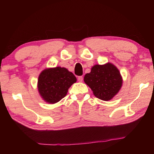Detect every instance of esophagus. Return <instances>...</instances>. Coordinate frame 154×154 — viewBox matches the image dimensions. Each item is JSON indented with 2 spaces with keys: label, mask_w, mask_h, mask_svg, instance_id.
<instances>
[{
  "label": "esophagus",
  "mask_w": 154,
  "mask_h": 154,
  "mask_svg": "<svg viewBox=\"0 0 154 154\" xmlns=\"http://www.w3.org/2000/svg\"><path fill=\"white\" fill-rule=\"evenodd\" d=\"M83 79V76H79V77H78V78H77V80L79 81V82H82Z\"/></svg>",
  "instance_id": "obj_1"
}]
</instances>
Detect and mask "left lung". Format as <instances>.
<instances>
[{"mask_svg": "<svg viewBox=\"0 0 154 154\" xmlns=\"http://www.w3.org/2000/svg\"><path fill=\"white\" fill-rule=\"evenodd\" d=\"M84 82L96 97L109 100L117 94L122 85V78L119 70L113 64L94 65L90 73L84 77Z\"/></svg>", "mask_w": 154, "mask_h": 154, "instance_id": "1", "label": "left lung"}]
</instances>
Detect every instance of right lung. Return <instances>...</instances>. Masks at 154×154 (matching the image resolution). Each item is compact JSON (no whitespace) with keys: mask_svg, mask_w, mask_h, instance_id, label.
Returning <instances> with one entry per match:
<instances>
[{"mask_svg":"<svg viewBox=\"0 0 154 154\" xmlns=\"http://www.w3.org/2000/svg\"><path fill=\"white\" fill-rule=\"evenodd\" d=\"M77 79L65 68L56 67L41 72L38 80V90L45 102L56 103L66 95L69 88Z\"/></svg>","mask_w":154,"mask_h":154,"instance_id":"obj_1","label":"right lung"}]
</instances>
